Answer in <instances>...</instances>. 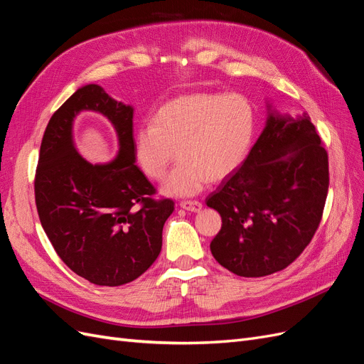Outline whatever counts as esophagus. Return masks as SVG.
<instances>
[{
    "label": "esophagus",
    "instance_id": "obj_1",
    "mask_svg": "<svg viewBox=\"0 0 364 364\" xmlns=\"http://www.w3.org/2000/svg\"><path fill=\"white\" fill-rule=\"evenodd\" d=\"M181 208H183L185 211L199 213L202 209V203L197 202V200H183V202H181Z\"/></svg>",
    "mask_w": 364,
    "mask_h": 364
}]
</instances>
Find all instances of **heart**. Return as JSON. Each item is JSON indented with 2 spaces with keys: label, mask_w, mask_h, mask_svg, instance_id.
Returning <instances> with one entry per match:
<instances>
[{
  "label": "heart",
  "mask_w": 364,
  "mask_h": 364,
  "mask_svg": "<svg viewBox=\"0 0 364 364\" xmlns=\"http://www.w3.org/2000/svg\"><path fill=\"white\" fill-rule=\"evenodd\" d=\"M255 132V114L238 94H190L158 109L153 123L134 134V158L147 178L162 181L176 149L181 161L162 185L165 196L188 197L222 181L245 161Z\"/></svg>",
  "instance_id": "heart-1"
}]
</instances>
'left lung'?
<instances>
[{"label":"left lung","mask_w":364,"mask_h":364,"mask_svg":"<svg viewBox=\"0 0 364 364\" xmlns=\"http://www.w3.org/2000/svg\"><path fill=\"white\" fill-rule=\"evenodd\" d=\"M267 109L245 162L206 199L222 215L213 255L245 278L267 277L301 255L321 223L329 185L328 153L310 117Z\"/></svg>","instance_id":"obj_1"}]
</instances>
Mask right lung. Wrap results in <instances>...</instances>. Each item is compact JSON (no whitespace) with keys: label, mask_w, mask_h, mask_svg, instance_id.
Instances as JSON below:
<instances>
[{"label":"right lung","mask_w":364,"mask_h":364,"mask_svg":"<svg viewBox=\"0 0 364 364\" xmlns=\"http://www.w3.org/2000/svg\"><path fill=\"white\" fill-rule=\"evenodd\" d=\"M83 110L106 116L119 138L117 156L91 164L75 149L72 124ZM155 188L134 158V107L102 86L79 87L48 121L35 178L41 225L67 266L95 285L117 287L141 277L162 247L174 203Z\"/></svg>","instance_id":"obj_1"}]
</instances>
